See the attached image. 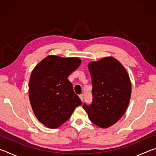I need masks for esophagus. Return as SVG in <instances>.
Masks as SVG:
<instances>
[{
  "label": "esophagus",
  "instance_id": "obj_1",
  "mask_svg": "<svg viewBox=\"0 0 156 156\" xmlns=\"http://www.w3.org/2000/svg\"><path fill=\"white\" fill-rule=\"evenodd\" d=\"M79 98H80V99L81 100V101L83 102V99H84V95L83 94H80V96H79Z\"/></svg>",
  "mask_w": 156,
  "mask_h": 156
}]
</instances>
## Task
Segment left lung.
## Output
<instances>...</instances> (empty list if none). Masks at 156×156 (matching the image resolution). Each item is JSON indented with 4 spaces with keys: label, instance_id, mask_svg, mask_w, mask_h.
Returning a JSON list of instances; mask_svg holds the SVG:
<instances>
[{
    "label": "left lung",
    "instance_id": "1",
    "mask_svg": "<svg viewBox=\"0 0 156 156\" xmlns=\"http://www.w3.org/2000/svg\"><path fill=\"white\" fill-rule=\"evenodd\" d=\"M91 77L93 101L83 105L91 122L106 129L122 117L131 95V84L126 69L115 58L105 57L88 64Z\"/></svg>",
    "mask_w": 156,
    "mask_h": 156
}]
</instances>
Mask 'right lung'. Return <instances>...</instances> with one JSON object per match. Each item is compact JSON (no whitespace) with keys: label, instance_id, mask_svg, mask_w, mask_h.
Here are the masks:
<instances>
[{"label":"right lung","instance_id":"1","mask_svg":"<svg viewBox=\"0 0 156 156\" xmlns=\"http://www.w3.org/2000/svg\"><path fill=\"white\" fill-rule=\"evenodd\" d=\"M80 64L77 57L50 55L31 72L29 83L31 106L37 119L47 127H59L82 104L67 79Z\"/></svg>","mask_w":156,"mask_h":156}]
</instances>
